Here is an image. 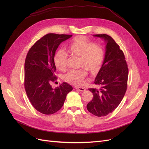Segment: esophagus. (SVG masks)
<instances>
[{"mask_svg":"<svg viewBox=\"0 0 149 149\" xmlns=\"http://www.w3.org/2000/svg\"><path fill=\"white\" fill-rule=\"evenodd\" d=\"M75 88L76 89H78V90H79V91H84L85 90H86V89L85 88H83V87H78V86H76L75 87Z\"/></svg>","mask_w":149,"mask_h":149,"instance_id":"34e87169","label":"esophagus"}]
</instances>
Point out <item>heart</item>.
I'll list each match as a JSON object with an SVG mask.
<instances>
[{"mask_svg": "<svg viewBox=\"0 0 149 149\" xmlns=\"http://www.w3.org/2000/svg\"><path fill=\"white\" fill-rule=\"evenodd\" d=\"M66 50L71 55L79 56L78 66L84 67L92 73H96L100 70L104 60V52L103 48L97 44H94L83 36L74 37L67 45ZM67 54L60 49L55 52L53 56V63L59 71H64L66 68ZM87 73L85 69L70 70L63 78L70 83L81 85Z\"/></svg>", "mask_w": 149, "mask_h": 149, "instance_id": "heart-1", "label": "heart"}]
</instances>
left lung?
I'll list each match as a JSON object with an SVG mask.
<instances>
[{
	"label": "left lung",
	"instance_id": "left-lung-1",
	"mask_svg": "<svg viewBox=\"0 0 149 149\" xmlns=\"http://www.w3.org/2000/svg\"><path fill=\"white\" fill-rule=\"evenodd\" d=\"M106 43L105 57L94 83L100 85L99 89L90 88L93 100L87 104L89 112L98 117L113 112L125 95L127 86L128 68L123 52L110 36L93 35Z\"/></svg>",
	"mask_w": 149,
	"mask_h": 149
}]
</instances>
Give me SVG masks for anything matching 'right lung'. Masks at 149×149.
<instances>
[{
  "label": "right lung",
  "instance_id": "right-lung-1",
  "mask_svg": "<svg viewBox=\"0 0 149 149\" xmlns=\"http://www.w3.org/2000/svg\"><path fill=\"white\" fill-rule=\"evenodd\" d=\"M71 35L48 33L31 47L25 61V91L31 104L43 114H52L63 105L71 85L63 83L53 89L50 84L57 79L53 56L60 43Z\"/></svg>",
  "mask_w": 149,
  "mask_h": 149
}]
</instances>
